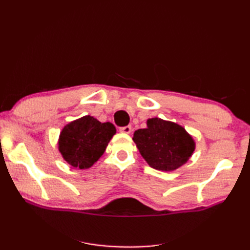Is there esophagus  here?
<instances>
[{
    "label": "esophagus",
    "instance_id": "esophagus-1",
    "mask_svg": "<svg viewBox=\"0 0 250 250\" xmlns=\"http://www.w3.org/2000/svg\"><path fill=\"white\" fill-rule=\"evenodd\" d=\"M120 132L124 134H130L132 132V126L126 125V126H124V128H120Z\"/></svg>",
    "mask_w": 250,
    "mask_h": 250
}]
</instances>
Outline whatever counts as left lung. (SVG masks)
<instances>
[{
  "mask_svg": "<svg viewBox=\"0 0 250 250\" xmlns=\"http://www.w3.org/2000/svg\"><path fill=\"white\" fill-rule=\"evenodd\" d=\"M133 142L149 167L164 172L183 167L195 149L193 137L184 126L161 118L148 119L146 129L134 132Z\"/></svg>",
  "mask_w": 250,
  "mask_h": 250,
  "instance_id": "8db88e82",
  "label": "left lung"
}]
</instances>
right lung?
Wrapping results in <instances>:
<instances>
[{
	"mask_svg": "<svg viewBox=\"0 0 250 250\" xmlns=\"http://www.w3.org/2000/svg\"><path fill=\"white\" fill-rule=\"evenodd\" d=\"M115 134L116 128L110 122L102 124L92 116H83L62 129L58 149L70 166L87 169L102 157Z\"/></svg>",
	"mask_w": 250,
	"mask_h": 250,
	"instance_id": "right-lung-1",
	"label": "right lung"
}]
</instances>
